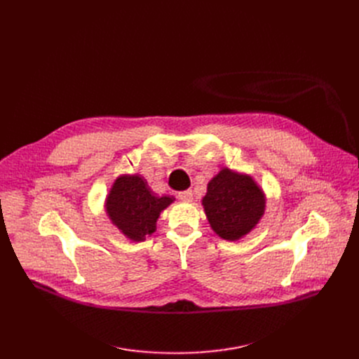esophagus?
Returning <instances> with one entry per match:
<instances>
[{
  "label": "esophagus",
  "instance_id": "obj_1",
  "mask_svg": "<svg viewBox=\"0 0 359 359\" xmlns=\"http://www.w3.org/2000/svg\"><path fill=\"white\" fill-rule=\"evenodd\" d=\"M192 198H194L192 191H182V192H177V199H180V201H183V202H189V201H192Z\"/></svg>",
  "mask_w": 359,
  "mask_h": 359
}]
</instances>
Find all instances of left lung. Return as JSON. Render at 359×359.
I'll return each mask as SVG.
<instances>
[{
	"instance_id": "8db88e82",
	"label": "left lung",
	"mask_w": 359,
	"mask_h": 359,
	"mask_svg": "<svg viewBox=\"0 0 359 359\" xmlns=\"http://www.w3.org/2000/svg\"><path fill=\"white\" fill-rule=\"evenodd\" d=\"M202 205L212 230L225 240H237L257 224L265 198L253 179L224 168L208 183Z\"/></svg>"
}]
</instances>
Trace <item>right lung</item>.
I'll list each match as a JSON object with an SVG mask.
<instances>
[{
    "mask_svg": "<svg viewBox=\"0 0 359 359\" xmlns=\"http://www.w3.org/2000/svg\"><path fill=\"white\" fill-rule=\"evenodd\" d=\"M173 201L168 196H156L140 176H123L113 184L106 211L125 236L134 241H142L156 231L160 212Z\"/></svg>",
    "mask_w": 359,
    "mask_h": 359,
    "instance_id": "obj_1",
    "label": "right lung"
}]
</instances>
